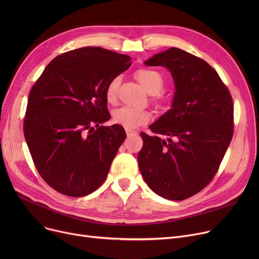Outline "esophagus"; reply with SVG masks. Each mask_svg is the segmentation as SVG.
Listing matches in <instances>:
<instances>
[{
	"instance_id": "esophagus-1",
	"label": "esophagus",
	"mask_w": 259,
	"mask_h": 259,
	"mask_svg": "<svg viewBox=\"0 0 259 259\" xmlns=\"http://www.w3.org/2000/svg\"><path fill=\"white\" fill-rule=\"evenodd\" d=\"M126 133H127V137L128 138H131V137H133V135H137L138 134L135 131H131V130H126Z\"/></svg>"
}]
</instances>
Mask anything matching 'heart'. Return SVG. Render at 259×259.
<instances>
[{
    "label": "heart",
    "mask_w": 259,
    "mask_h": 259,
    "mask_svg": "<svg viewBox=\"0 0 259 259\" xmlns=\"http://www.w3.org/2000/svg\"><path fill=\"white\" fill-rule=\"evenodd\" d=\"M135 77L138 78L145 90L150 94H157L164 87V77L156 70L149 69V68H142V69H139L135 72ZM119 77L117 76L108 83L105 92L106 101L108 103L113 104L116 101ZM150 112L146 110H137V109L130 107L118 108L112 114V119L115 124L128 130L135 129L141 125L146 124L150 120Z\"/></svg>",
    "instance_id": "1"
}]
</instances>
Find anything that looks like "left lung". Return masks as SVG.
<instances>
[{
	"label": "left lung",
	"instance_id": "8db88e82",
	"mask_svg": "<svg viewBox=\"0 0 259 259\" xmlns=\"http://www.w3.org/2000/svg\"><path fill=\"white\" fill-rule=\"evenodd\" d=\"M171 72L175 92L171 109L141 133L138 154L144 181L170 200L191 197L216 174L233 135V101L219 73L206 62L179 48L144 62Z\"/></svg>",
	"mask_w": 259,
	"mask_h": 259
}]
</instances>
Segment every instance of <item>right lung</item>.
Masks as SVG:
<instances>
[{"mask_svg": "<svg viewBox=\"0 0 259 259\" xmlns=\"http://www.w3.org/2000/svg\"><path fill=\"white\" fill-rule=\"evenodd\" d=\"M131 58L102 47H83L53 59L30 90L24 135L36 170L58 192H94L106 180L126 132L110 119L105 97Z\"/></svg>", "mask_w": 259, "mask_h": 259, "instance_id": "obj_1", "label": "right lung"}]
</instances>
